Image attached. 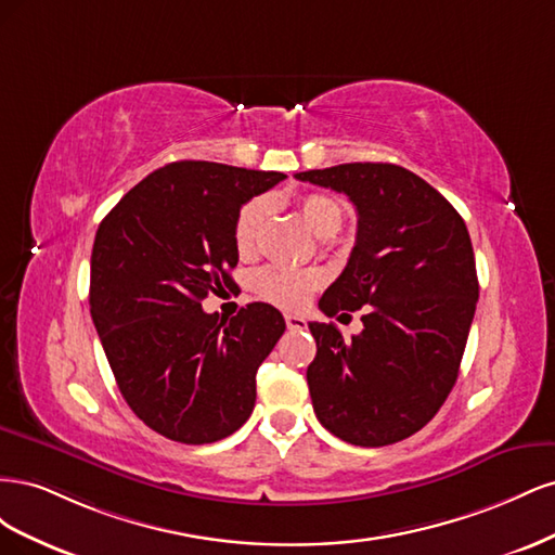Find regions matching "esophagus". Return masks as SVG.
I'll return each instance as SVG.
<instances>
[{"label":"esophagus","mask_w":555,"mask_h":555,"mask_svg":"<svg viewBox=\"0 0 555 555\" xmlns=\"http://www.w3.org/2000/svg\"><path fill=\"white\" fill-rule=\"evenodd\" d=\"M284 322H287L289 331H306L308 328L306 319L298 317V314H284Z\"/></svg>","instance_id":"obj_1"}]
</instances>
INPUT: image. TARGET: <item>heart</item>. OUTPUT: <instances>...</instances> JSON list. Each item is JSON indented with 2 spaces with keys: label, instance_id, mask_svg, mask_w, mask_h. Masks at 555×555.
<instances>
[{
  "label": "heart",
  "instance_id": "obj_1",
  "mask_svg": "<svg viewBox=\"0 0 555 555\" xmlns=\"http://www.w3.org/2000/svg\"><path fill=\"white\" fill-rule=\"evenodd\" d=\"M298 210L304 215L306 224L317 236L328 238L343 227L345 210L338 198L328 194H306L298 198ZM268 212H271V198L255 196L238 210L233 222V243L241 255H251L259 245V236ZM324 275L314 268H292V266H266L251 280L255 292L282 308H300L308 304L314 289L322 287Z\"/></svg>",
  "mask_w": 555,
  "mask_h": 555
}]
</instances>
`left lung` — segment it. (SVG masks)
<instances>
[{
    "label": "left lung",
    "mask_w": 555,
    "mask_h": 555,
    "mask_svg": "<svg viewBox=\"0 0 555 555\" xmlns=\"http://www.w3.org/2000/svg\"><path fill=\"white\" fill-rule=\"evenodd\" d=\"M296 178L347 194L359 215L354 249L319 308L328 317L365 308L363 331L345 340L333 324H310L314 414L349 444L405 440L438 414L459 377L479 298L467 227L438 190L396 164Z\"/></svg>",
    "instance_id": "1"
}]
</instances>
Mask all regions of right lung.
Masks as SVG:
<instances>
[{
    "label": "right lung",
    "instance_id": "obj_1",
    "mask_svg": "<svg viewBox=\"0 0 555 555\" xmlns=\"http://www.w3.org/2000/svg\"><path fill=\"white\" fill-rule=\"evenodd\" d=\"M287 176L215 162H173L129 190L96 229L90 312L127 405L182 444L236 433L255 410L257 371L284 319L249 304L229 322L201 308L233 284V222Z\"/></svg>",
    "mask_w": 555,
    "mask_h": 555
}]
</instances>
